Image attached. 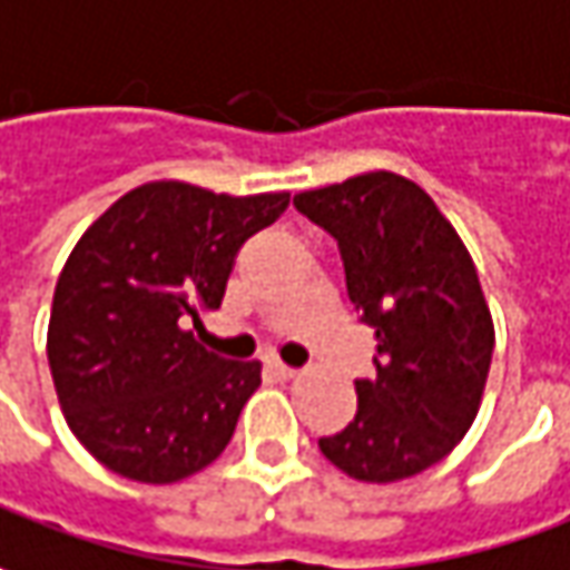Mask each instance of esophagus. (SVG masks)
Masks as SVG:
<instances>
[{
	"label": "esophagus",
	"mask_w": 570,
	"mask_h": 570,
	"mask_svg": "<svg viewBox=\"0 0 570 570\" xmlns=\"http://www.w3.org/2000/svg\"><path fill=\"white\" fill-rule=\"evenodd\" d=\"M267 370H271L274 376H281V380H293V376H296V370H293V366H286V363H281V360H271V363H267Z\"/></svg>",
	"instance_id": "34e87169"
}]
</instances>
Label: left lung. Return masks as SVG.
<instances>
[{
	"mask_svg": "<svg viewBox=\"0 0 570 570\" xmlns=\"http://www.w3.org/2000/svg\"><path fill=\"white\" fill-rule=\"evenodd\" d=\"M293 207L337 242L347 296L376 332V380H357V414L318 450L357 482H402L472 428L494 351L479 271L421 187L366 171L303 190Z\"/></svg>",
	"mask_w": 570,
	"mask_h": 570,
	"instance_id": "1",
	"label": "left lung"
}]
</instances>
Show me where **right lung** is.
Masks as SVG:
<instances>
[{
  "mask_svg": "<svg viewBox=\"0 0 570 570\" xmlns=\"http://www.w3.org/2000/svg\"><path fill=\"white\" fill-rule=\"evenodd\" d=\"M289 194L229 197L185 181L134 187L62 267L47 360L69 431L111 472L171 484L226 450L258 360L197 344V309H219L238 248Z\"/></svg>",
  "mask_w": 570,
  "mask_h": 570,
  "instance_id": "add662e5",
  "label": "right lung"
}]
</instances>
